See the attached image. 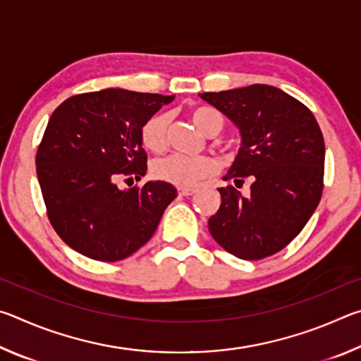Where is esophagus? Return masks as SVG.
<instances>
[{
	"label": "esophagus",
	"instance_id": "34e87169",
	"mask_svg": "<svg viewBox=\"0 0 361 361\" xmlns=\"http://www.w3.org/2000/svg\"><path fill=\"white\" fill-rule=\"evenodd\" d=\"M195 191H197V189H194V188H180L178 189L180 195H192V194H195Z\"/></svg>",
	"mask_w": 361,
	"mask_h": 361
}]
</instances>
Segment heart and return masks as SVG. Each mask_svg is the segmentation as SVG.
<instances>
[{"instance_id":"1","label":"heart","mask_w":361,"mask_h":361,"mask_svg":"<svg viewBox=\"0 0 361 361\" xmlns=\"http://www.w3.org/2000/svg\"><path fill=\"white\" fill-rule=\"evenodd\" d=\"M191 121L194 126L209 135L212 132H219L223 126L221 114L213 108L199 106L191 111ZM169 118L167 114H156L146 122L142 129V142L146 149L161 151L166 146V130ZM216 172V162L207 156H186V154H169L156 159L151 166V173L161 181L172 183L176 186H192L195 183L207 178Z\"/></svg>"}]
</instances>
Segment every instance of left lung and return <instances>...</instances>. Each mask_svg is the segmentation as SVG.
I'll use <instances>...</instances> for the list:
<instances>
[{"label": "left lung", "mask_w": 361, "mask_h": 361, "mask_svg": "<svg viewBox=\"0 0 361 361\" xmlns=\"http://www.w3.org/2000/svg\"><path fill=\"white\" fill-rule=\"evenodd\" d=\"M240 133V148L223 180H252L250 195L218 188L221 205L209 219L213 239L240 259L280 252L314 215L323 191L325 142L307 106L266 84L205 92Z\"/></svg>", "instance_id": "left-lung-1"}]
</instances>
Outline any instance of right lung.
Listing matches in <instances>:
<instances>
[{
    "label": "right lung",
    "mask_w": 361,
    "mask_h": 361,
    "mask_svg": "<svg viewBox=\"0 0 361 361\" xmlns=\"http://www.w3.org/2000/svg\"><path fill=\"white\" fill-rule=\"evenodd\" d=\"M173 99L105 89L70 97L52 113L36 173L54 229L78 253L119 261L156 232L175 186L157 180L119 189L118 181L146 175L142 129Z\"/></svg>",
    "instance_id": "add662e5"
}]
</instances>
